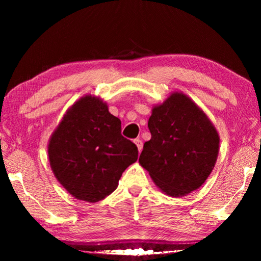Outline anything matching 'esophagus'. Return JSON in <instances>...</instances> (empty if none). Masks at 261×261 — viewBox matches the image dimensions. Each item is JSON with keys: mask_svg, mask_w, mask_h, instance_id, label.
<instances>
[{"mask_svg": "<svg viewBox=\"0 0 261 261\" xmlns=\"http://www.w3.org/2000/svg\"><path fill=\"white\" fill-rule=\"evenodd\" d=\"M135 144L137 145V147H138V151L141 152V149H143V140L137 138V139H135Z\"/></svg>", "mask_w": 261, "mask_h": 261, "instance_id": "obj_1", "label": "esophagus"}]
</instances>
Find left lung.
<instances>
[{
    "label": "left lung",
    "instance_id": "1",
    "mask_svg": "<svg viewBox=\"0 0 261 261\" xmlns=\"http://www.w3.org/2000/svg\"><path fill=\"white\" fill-rule=\"evenodd\" d=\"M151 140L139 163L163 192L182 197L200 188L213 170L219 135L201 109L182 93H174L152 110Z\"/></svg>",
    "mask_w": 261,
    "mask_h": 261
}]
</instances>
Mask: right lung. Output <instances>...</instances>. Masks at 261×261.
Instances as JSON below:
<instances>
[{"mask_svg":"<svg viewBox=\"0 0 261 261\" xmlns=\"http://www.w3.org/2000/svg\"><path fill=\"white\" fill-rule=\"evenodd\" d=\"M121 121L107 105L86 95L57 126L48 145L50 167L67 191L79 200H102L117 188L138 148L121 134Z\"/></svg>","mask_w":261,"mask_h":261,"instance_id":"1","label":"right lung"}]
</instances>
